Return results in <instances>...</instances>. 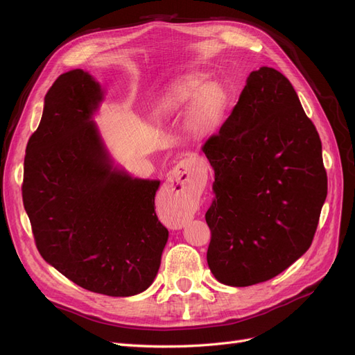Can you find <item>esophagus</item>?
Wrapping results in <instances>:
<instances>
[{
	"label": "esophagus",
	"mask_w": 355,
	"mask_h": 355,
	"mask_svg": "<svg viewBox=\"0 0 355 355\" xmlns=\"http://www.w3.org/2000/svg\"><path fill=\"white\" fill-rule=\"evenodd\" d=\"M168 182L171 194L167 198V207L180 223H185L194 218L197 196L202 185L201 173L194 164L180 163L171 170Z\"/></svg>",
	"instance_id": "34e87169"
}]
</instances>
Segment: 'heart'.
<instances>
[{
	"instance_id": "b5f03b06",
	"label": "heart",
	"mask_w": 355,
	"mask_h": 355,
	"mask_svg": "<svg viewBox=\"0 0 355 355\" xmlns=\"http://www.w3.org/2000/svg\"><path fill=\"white\" fill-rule=\"evenodd\" d=\"M182 105H191L187 115L189 132L207 135L222 121L228 96L220 84L207 83L206 75L185 73L168 85L164 110L176 111Z\"/></svg>"
}]
</instances>
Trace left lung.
I'll return each instance as SVG.
<instances>
[{
	"instance_id": "obj_1",
	"label": "left lung",
	"mask_w": 355,
	"mask_h": 355,
	"mask_svg": "<svg viewBox=\"0 0 355 355\" xmlns=\"http://www.w3.org/2000/svg\"><path fill=\"white\" fill-rule=\"evenodd\" d=\"M202 153L214 170L207 263L222 284L253 286L313 243L327 196L321 141L282 72H250L228 120Z\"/></svg>"
}]
</instances>
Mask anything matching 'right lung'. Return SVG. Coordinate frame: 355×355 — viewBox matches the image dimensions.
I'll list each match as a JSON object with an SVG mask.
<instances>
[{
    "mask_svg": "<svg viewBox=\"0 0 355 355\" xmlns=\"http://www.w3.org/2000/svg\"><path fill=\"white\" fill-rule=\"evenodd\" d=\"M102 99L83 69L53 83L26 145L24 206L47 263L90 292L133 296L153 284L168 231L155 213L159 180L114 167L92 121Z\"/></svg>",
    "mask_w": 355,
    "mask_h": 355,
    "instance_id": "right-lung-1",
    "label": "right lung"
}]
</instances>
